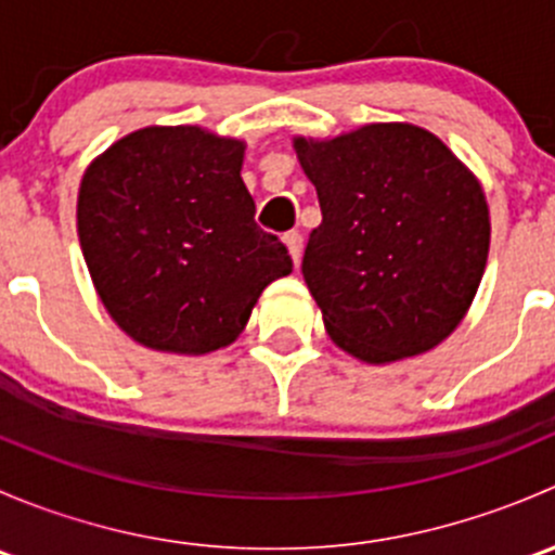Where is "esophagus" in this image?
<instances>
[{
  "label": "esophagus",
  "instance_id": "esophagus-1",
  "mask_svg": "<svg viewBox=\"0 0 555 555\" xmlns=\"http://www.w3.org/2000/svg\"><path fill=\"white\" fill-rule=\"evenodd\" d=\"M284 244H287L289 255H293L295 266H298V262H300V251H304V236H300L298 231H289V233H284Z\"/></svg>",
  "mask_w": 555,
  "mask_h": 555
}]
</instances>
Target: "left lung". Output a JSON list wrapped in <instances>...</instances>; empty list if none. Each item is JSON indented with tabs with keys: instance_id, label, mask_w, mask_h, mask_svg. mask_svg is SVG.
Segmentation results:
<instances>
[{
	"instance_id": "left-lung-1",
	"label": "left lung",
	"mask_w": 555,
	"mask_h": 555,
	"mask_svg": "<svg viewBox=\"0 0 555 555\" xmlns=\"http://www.w3.org/2000/svg\"><path fill=\"white\" fill-rule=\"evenodd\" d=\"M295 150L322 209L300 271L330 338L365 362L422 354L449 338L489 257L478 179L411 122L295 139Z\"/></svg>"
}]
</instances>
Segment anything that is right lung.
<instances>
[{
  "label": "right lung",
  "mask_w": 555,
  "mask_h": 555,
  "mask_svg": "<svg viewBox=\"0 0 555 555\" xmlns=\"http://www.w3.org/2000/svg\"><path fill=\"white\" fill-rule=\"evenodd\" d=\"M244 142L195 126L142 128L91 164L77 233L99 298L139 344L206 354L242 333L262 289L293 271L255 222Z\"/></svg>",
  "instance_id": "right-lung-1"
}]
</instances>
